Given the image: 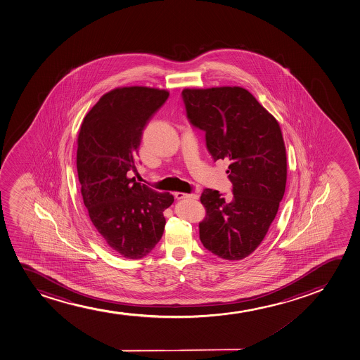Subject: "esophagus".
<instances>
[{"mask_svg":"<svg viewBox=\"0 0 360 360\" xmlns=\"http://www.w3.org/2000/svg\"><path fill=\"white\" fill-rule=\"evenodd\" d=\"M176 196V199H199V195L196 194V193H191V194H184V193H176L174 194Z\"/></svg>","mask_w":360,"mask_h":360,"instance_id":"obj_1","label":"esophagus"}]
</instances>
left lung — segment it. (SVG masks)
<instances>
[{"label":"left lung","mask_w":360,"mask_h":360,"mask_svg":"<svg viewBox=\"0 0 360 360\" xmlns=\"http://www.w3.org/2000/svg\"><path fill=\"white\" fill-rule=\"evenodd\" d=\"M186 115L206 134L213 160L229 162L233 196L205 189L203 247L225 260L253 253L275 219L287 183V154L275 117L241 86L182 91Z\"/></svg>","instance_id":"left-lung-1"}]
</instances>
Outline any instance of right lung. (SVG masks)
<instances>
[{
  "instance_id": "1",
  "label": "right lung",
  "mask_w": 360,
  "mask_h": 360,
  "mask_svg": "<svg viewBox=\"0 0 360 360\" xmlns=\"http://www.w3.org/2000/svg\"><path fill=\"white\" fill-rule=\"evenodd\" d=\"M167 90L124 86L105 94L78 134L77 172L90 220L110 250L127 259L152 252L164 233V211L174 202L127 177L136 172L142 131L169 98Z\"/></svg>"
}]
</instances>
